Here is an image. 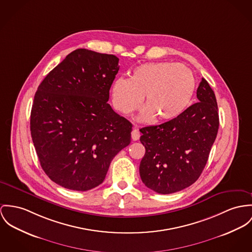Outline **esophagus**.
Wrapping results in <instances>:
<instances>
[{
    "label": "esophagus",
    "mask_w": 252,
    "mask_h": 252,
    "mask_svg": "<svg viewBox=\"0 0 252 252\" xmlns=\"http://www.w3.org/2000/svg\"><path fill=\"white\" fill-rule=\"evenodd\" d=\"M131 138H132L133 141H137V140L140 138V132H139L138 129L134 128V129L132 130V132H131Z\"/></svg>",
    "instance_id": "34e87169"
}]
</instances>
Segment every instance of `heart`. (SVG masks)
Listing matches in <instances>:
<instances>
[{
    "label": "heart",
    "mask_w": 252,
    "mask_h": 252,
    "mask_svg": "<svg viewBox=\"0 0 252 252\" xmlns=\"http://www.w3.org/2000/svg\"><path fill=\"white\" fill-rule=\"evenodd\" d=\"M194 89L195 79L189 68L174 62H156L136 67L130 78H117L111 97L117 110L129 115L141 107L145 96L147 108L141 121L154 116L171 121L189 107Z\"/></svg>",
    "instance_id": "1"
}]
</instances>
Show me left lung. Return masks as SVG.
Masks as SVG:
<instances>
[{"label":"left lung","mask_w":252,"mask_h":252,"mask_svg":"<svg viewBox=\"0 0 252 252\" xmlns=\"http://www.w3.org/2000/svg\"><path fill=\"white\" fill-rule=\"evenodd\" d=\"M198 102L180 116L140 129L146 154L140 163L143 183L158 194H172L194 183L202 173L219 129L217 99L206 79L197 90Z\"/></svg>","instance_id":"obj_1"}]
</instances>
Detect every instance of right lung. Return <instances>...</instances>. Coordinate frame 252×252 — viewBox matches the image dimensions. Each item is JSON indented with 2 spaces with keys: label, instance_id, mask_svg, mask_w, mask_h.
I'll return each instance as SVG.
<instances>
[{
  "label": "right lung",
  "instance_id": "1",
  "mask_svg": "<svg viewBox=\"0 0 252 252\" xmlns=\"http://www.w3.org/2000/svg\"><path fill=\"white\" fill-rule=\"evenodd\" d=\"M113 55L78 49L40 83L31 133L51 180L88 191L102 183L112 159L129 145L132 125L107 102L120 66Z\"/></svg>",
  "mask_w": 252,
  "mask_h": 252
}]
</instances>
